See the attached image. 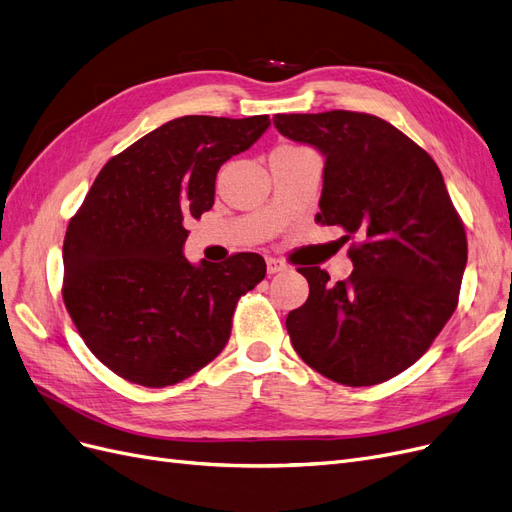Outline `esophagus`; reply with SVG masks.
<instances>
[{
    "mask_svg": "<svg viewBox=\"0 0 512 512\" xmlns=\"http://www.w3.org/2000/svg\"><path fill=\"white\" fill-rule=\"evenodd\" d=\"M267 271H269V275H275V273H280V271H286V262H284V260H280V258H273V256H269V258H267Z\"/></svg>",
    "mask_w": 512,
    "mask_h": 512,
    "instance_id": "1",
    "label": "esophagus"
}]
</instances>
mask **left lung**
<instances>
[{"instance_id": "1", "label": "left lung", "mask_w": 512, "mask_h": 512, "mask_svg": "<svg viewBox=\"0 0 512 512\" xmlns=\"http://www.w3.org/2000/svg\"><path fill=\"white\" fill-rule=\"evenodd\" d=\"M273 123L327 158L316 220L344 228V241L360 237L348 247V280L297 269L309 297L286 318L290 342L333 382L389 380L421 359L459 303L468 239L440 168L376 115H275Z\"/></svg>"}]
</instances>
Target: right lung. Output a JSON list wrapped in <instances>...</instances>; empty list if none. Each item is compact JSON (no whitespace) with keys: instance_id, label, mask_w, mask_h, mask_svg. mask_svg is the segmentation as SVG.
Masks as SVG:
<instances>
[{"instance_id":"right-lung-1","label":"right lung","mask_w":512,"mask_h":512,"mask_svg":"<svg viewBox=\"0 0 512 512\" xmlns=\"http://www.w3.org/2000/svg\"><path fill=\"white\" fill-rule=\"evenodd\" d=\"M185 115L108 160L64 239V303L87 348L123 380L162 389L196 374L230 337L232 314L265 280V258L190 265L185 220L213 207L215 175L269 128Z\"/></svg>"}]
</instances>
